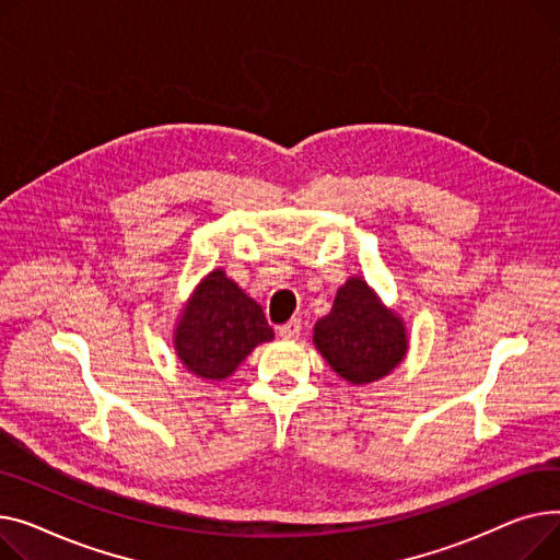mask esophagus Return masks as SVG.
<instances>
[{
    "label": "esophagus",
    "instance_id": "34e87169",
    "mask_svg": "<svg viewBox=\"0 0 560 560\" xmlns=\"http://www.w3.org/2000/svg\"><path fill=\"white\" fill-rule=\"evenodd\" d=\"M301 330H303L301 318H291L278 327V335L284 339H295V337H301Z\"/></svg>",
    "mask_w": 560,
    "mask_h": 560
}]
</instances>
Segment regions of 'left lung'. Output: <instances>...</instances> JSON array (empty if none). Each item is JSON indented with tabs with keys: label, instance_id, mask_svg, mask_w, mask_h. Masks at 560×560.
<instances>
[{
	"label": "left lung",
	"instance_id": "1",
	"mask_svg": "<svg viewBox=\"0 0 560 560\" xmlns=\"http://www.w3.org/2000/svg\"><path fill=\"white\" fill-rule=\"evenodd\" d=\"M314 343L337 375L350 384H369L400 364L407 332L371 287L352 278L337 291L330 314L314 325Z\"/></svg>",
	"mask_w": 560,
	"mask_h": 560
}]
</instances>
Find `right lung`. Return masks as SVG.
<instances>
[{
	"instance_id": "right-lung-1",
	"label": "right lung",
	"mask_w": 560,
	"mask_h": 560,
	"mask_svg": "<svg viewBox=\"0 0 560 560\" xmlns=\"http://www.w3.org/2000/svg\"><path fill=\"white\" fill-rule=\"evenodd\" d=\"M273 339L261 307L212 271L194 291L176 330V350L187 371L206 380H225L257 346Z\"/></svg>"
}]
</instances>
